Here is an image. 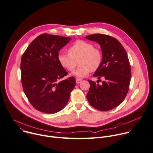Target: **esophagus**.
Masks as SVG:
<instances>
[{
    "mask_svg": "<svg viewBox=\"0 0 153 153\" xmlns=\"http://www.w3.org/2000/svg\"><path fill=\"white\" fill-rule=\"evenodd\" d=\"M82 81V80L80 79H79V78H77V79H76V82L77 84H80V83Z\"/></svg>",
    "mask_w": 153,
    "mask_h": 153,
    "instance_id": "esophagus-1",
    "label": "esophagus"
}]
</instances>
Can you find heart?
<instances>
[{"mask_svg":"<svg viewBox=\"0 0 153 153\" xmlns=\"http://www.w3.org/2000/svg\"><path fill=\"white\" fill-rule=\"evenodd\" d=\"M68 53H60L57 59L60 65L69 71H73L79 59L80 66L73 74L80 77L86 76L91 71L98 69L102 62V53L100 49L84 40H78L68 49Z\"/></svg>","mask_w":153,"mask_h":153,"instance_id":"heart-1","label":"heart"}]
</instances>
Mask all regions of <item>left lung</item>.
<instances>
[{
  "label": "left lung",
  "instance_id": "obj_1",
  "mask_svg": "<svg viewBox=\"0 0 153 153\" xmlns=\"http://www.w3.org/2000/svg\"><path fill=\"white\" fill-rule=\"evenodd\" d=\"M85 38L101 46L102 62L93 76L104 78L102 85L88 80L90 86L87 100L98 110H112L124 100L129 89L131 69L128 54L120 41L113 36L96 33Z\"/></svg>",
  "mask_w": 153,
  "mask_h": 153
}]
</instances>
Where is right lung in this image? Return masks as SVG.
<instances>
[{"instance_id": "add662e5", "label": "right lung", "mask_w": 153, "mask_h": 153, "mask_svg": "<svg viewBox=\"0 0 153 153\" xmlns=\"http://www.w3.org/2000/svg\"><path fill=\"white\" fill-rule=\"evenodd\" d=\"M71 38L43 33L37 36L22 54L21 82L32 105L46 114L57 113L67 104L76 85L74 77L59 63V51Z\"/></svg>"}]
</instances>
